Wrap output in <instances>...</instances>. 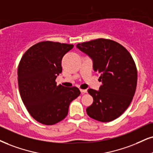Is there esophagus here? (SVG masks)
Instances as JSON below:
<instances>
[{"label":"esophagus","instance_id":"1","mask_svg":"<svg viewBox=\"0 0 153 153\" xmlns=\"http://www.w3.org/2000/svg\"><path fill=\"white\" fill-rule=\"evenodd\" d=\"M80 91H81V92H82V94L87 93V90H86V89H80Z\"/></svg>","mask_w":153,"mask_h":153}]
</instances>
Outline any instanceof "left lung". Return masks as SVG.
Listing matches in <instances>:
<instances>
[{
	"mask_svg": "<svg viewBox=\"0 0 153 153\" xmlns=\"http://www.w3.org/2000/svg\"><path fill=\"white\" fill-rule=\"evenodd\" d=\"M92 58L94 69L102 85L99 91L89 88L94 102L86 108L88 116L101 122L112 121L131 104L137 86V72L134 59L123 45L116 41L99 38L76 45Z\"/></svg>",
	"mask_w": 153,
	"mask_h": 153,
	"instance_id": "left-lung-1",
	"label": "left lung"
}]
</instances>
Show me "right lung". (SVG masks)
<instances>
[{
  "mask_svg": "<svg viewBox=\"0 0 153 153\" xmlns=\"http://www.w3.org/2000/svg\"><path fill=\"white\" fill-rule=\"evenodd\" d=\"M74 45L43 41L22 55L18 69L19 91L25 108L35 120L51 126L65 118L70 103L80 95L76 86L56 85L63 56Z\"/></svg>",
  "mask_w": 153,
  "mask_h": 153,
  "instance_id": "1",
  "label": "right lung"
}]
</instances>
